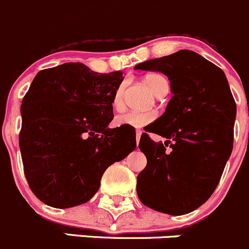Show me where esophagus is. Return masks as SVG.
Wrapping results in <instances>:
<instances>
[{"label":"esophagus","instance_id":"obj_1","mask_svg":"<svg viewBox=\"0 0 249 249\" xmlns=\"http://www.w3.org/2000/svg\"><path fill=\"white\" fill-rule=\"evenodd\" d=\"M142 130H137V133H135V140H137V146L140 142V137H142Z\"/></svg>","mask_w":249,"mask_h":249}]
</instances>
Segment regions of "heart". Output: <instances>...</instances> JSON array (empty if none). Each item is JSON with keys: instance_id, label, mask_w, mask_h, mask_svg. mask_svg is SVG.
Returning <instances> with one entry per match:
<instances>
[{"instance_id": "obj_1", "label": "heart", "mask_w": 249, "mask_h": 249, "mask_svg": "<svg viewBox=\"0 0 249 249\" xmlns=\"http://www.w3.org/2000/svg\"><path fill=\"white\" fill-rule=\"evenodd\" d=\"M145 83L157 97L162 94L164 91H168L169 89L168 80L163 75H160V74H148V75L145 76ZM124 83L120 84L117 86L116 91H115L114 96H112V107L117 111L124 109ZM155 119V112L128 111L116 117V124L119 125H127V127L130 128H142L145 127L146 124H151Z\"/></svg>"}]
</instances>
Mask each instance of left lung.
Here are the masks:
<instances>
[{
	"label": "left lung",
	"mask_w": 249,
	"mask_h": 249,
	"mask_svg": "<svg viewBox=\"0 0 249 249\" xmlns=\"http://www.w3.org/2000/svg\"><path fill=\"white\" fill-rule=\"evenodd\" d=\"M134 69L168 76L173 97L139 148L147 165L138 175L140 201L163 213L186 214L212 196L234 142L236 104L224 71L192 50L139 63ZM169 145L171 149H166Z\"/></svg>",
	"instance_id": "left-lung-1"
}]
</instances>
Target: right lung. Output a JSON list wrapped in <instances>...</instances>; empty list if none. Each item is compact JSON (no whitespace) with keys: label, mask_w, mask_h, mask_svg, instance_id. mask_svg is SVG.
<instances>
[{"label":"right lung","mask_w":249,"mask_h":249,"mask_svg":"<svg viewBox=\"0 0 249 249\" xmlns=\"http://www.w3.org/2000/svg\"><path fill=\"white\" fill-rule=\"evenodd\" d=\"M120 71L97 73L80 62L40 71L21 104L19 146L30 188L49 206L87 202L107 166L137 147L132 130L109 128Z\"/></svg>","instance_id":"add662e5"}]
</instances>
